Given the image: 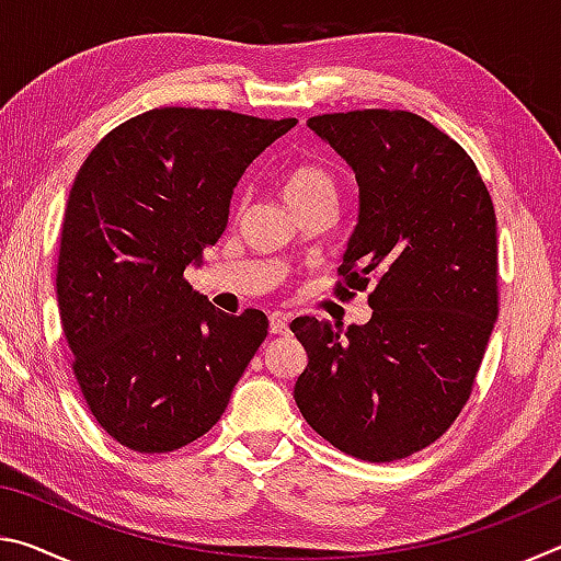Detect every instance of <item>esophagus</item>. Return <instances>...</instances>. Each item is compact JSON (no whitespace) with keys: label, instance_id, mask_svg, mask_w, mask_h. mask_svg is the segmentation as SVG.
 Listing matches in <instances>:
<instances>
[{"label":"esophagus","instance_id":"34e87169","mask_svg":"<svg viewBox=\"0 0 561 561\" xmlns=\"http://www.w3.org/2000/svg\"><path fill=\"white\" fill-rule=\"evenodd\" d=\"M270 331H272V334H287L289 317L282 314V311H274V314L270 317Z\"/></svg>","mask_w":561,"mask_h":561}]
</instances>
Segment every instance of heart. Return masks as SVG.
<instances>
[{
    "mask_svg": "<svg viewBox=\"0 0 561 561\" xmlns=\"http://www.w3.org/2000/svg\"><path fill=\"white\" fill-rule=\"evenodd\" d=\"M282 193L294 210H301L311 203L336 197V180L329 170L319 165H297L282 178Z\"/></svg>",
    "mask_w": 561,
    "mask_h": 561,
    "instance_id": "obj_1",
    "label": "heart"
}]
</instances>
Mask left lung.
I'll return each instance as SVG.
<instances>
[{
    "instance_id": "8db88e82",
    "label": "left lung",
    "mask_w": 561,
    "mask_h": 561,
    "mask_svg": "<svg viewBox=\"0 0 561 561\" xmlns=\"http://www.w3.org/2000/svg\"><path fill=\"white\" fill-rule=\"evenodd\" d=\"M356 173L358 222L336 294H368L346 331L291 321L309 364L294 401L341 453L391 462L428 448L468 403L497 319V220L472 158L411 111L307 121Z\"/></svg>"
}]
</instances>
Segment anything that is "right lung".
I'll use <instances>...</instances> for the list:
<instances>
[{
	"mask_svg": "<svg viewBox=\"0 0 561 561\" xmlns=\"http://www.w3.org/2000/svg\"><path fill=\"white\" fill-rule=\"evenodd\" d=\"M294 126L153 108L83 160L64 213L56 294L89 411L126 448L170 453L205 435L267 336L260 309L225 314L183 274L220 240L244 170Z\"/></svg>",
	"mask_w": 561,
	"mask_h": 561,
	"instance_id": "right-lung-1",
	"label": "right lung"
}]
</instances>
